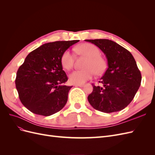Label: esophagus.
Listing matches in <instances>:
<instances>
[{"mask_svg": "<svg viewBox=\"0 0 155 155\" xmlns=\"http://www.w3.org/2000/svg\"><path fill=\"white\" fill-rule=\"evenodd\" d=\"M84 84H75L74 85V86L75 87H84Z\"/></svg>", "mask_w": 155, "mask_h": 155, "instance_id": "obj_1", "label": "esophagus"}]
</instances>
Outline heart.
<instances>
[{"label": "heart", "mask_w": 155, "mask_h": 155, "mask_svg": "<svg viewBox=\"0 0 155 155\" xmlns=\"http://www.w3.org/2000/svg\"><path fill=\"white\" fill-rule=\"evenodd\" d=\"M77 53L85 55L88 60L84 69L76 70L69 76V81L73 84H83L91 79L95 74H101L106 67L105 60L101 57V52L97 46L90 43H84L75 48ZM75 55L70 50H66L61 57V64L66 70L71 69L74 64Z\"/></svg>", "instance_id": "obj_1"}]
</instances>
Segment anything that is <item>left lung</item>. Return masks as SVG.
<instances>
[{
  "instance_id": "left-lung-1",
  "label": "left lung",
  "mask_w": 155,
  "mask_h": 155,
  "mask_svg": "<svg viewBox=\"0 0 155 155\" xmlns=\"http://www.w3.org/2000/svg\"><path fill=\"white\" fill-rule=\"evenodd\" d=\"M106 55L108 67L99 83L92 84L88 101L94 109L106 113L123 110L132 101L141 84L142 76L133 55L109 39H87Z\"/></svg>"
}]
</instances>
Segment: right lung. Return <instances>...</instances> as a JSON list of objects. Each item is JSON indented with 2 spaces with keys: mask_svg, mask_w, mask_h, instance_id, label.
Segmentation results:
<instances>
[{
  "mask_svg": "<svg viewBox=\"0 0 155 155\" xmlns=\"http://www.w3.org/2000/svg\"><path fill=\"white\" fill-rule=\"evenodd\" d=\"M79 40L48 43L33 50L18 68L15 85L18 97L26 109L36 114L48 116L61 110L72 87L61 64V57Z\"/></svg>",
  "mask_w": 155,
  "mask_h": 155,
  "instance_id": "obj_1",
  "label": "right lung"
}]
</instances>
